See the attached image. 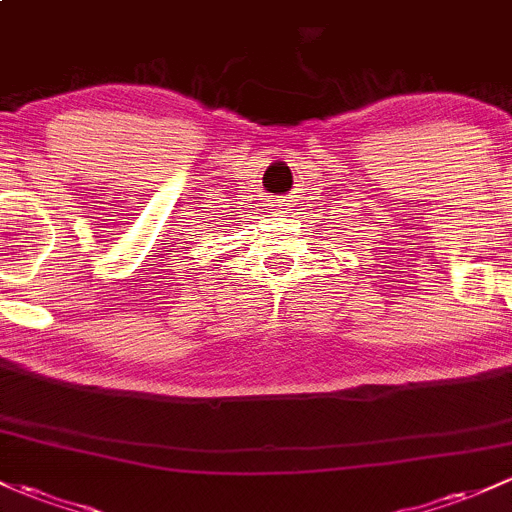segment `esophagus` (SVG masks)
Masks as SVG:
<instances>
[{
	"instance_id": "esophagus-1",
	"label": "esophagus",
	"mask_w": 512,
	"mask_h": 512,
	"mask_svg": "<svg viewBox=\"0 0 512 512\" xmlns=\"http://www.w3.org/2000/svg\"><path fill=\"white\" fill-rule=\"evenodd\" d=\"M288 202H290V200H288Z\"/></svg>"
}]
</instances>
